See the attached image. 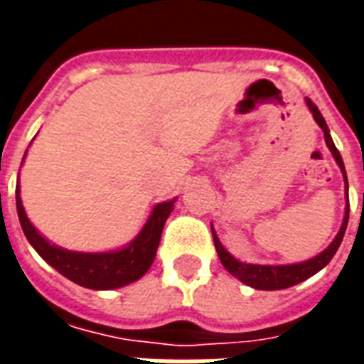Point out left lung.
<instances>
[{
	"mask_svg": "<svg viewBox=\"0 0 364 364\" xmlns=\"http://www.w3.org/2000/svg\"><path fill=\"white\" fill-rule=\"evenodd\" d=\"M306 105H308V109L312 112L314 120L318 122V127L323 130V138H326V144H328L329 151H331V156L336 158L337 166L341 169V173H343L345 179V195H347V200H349V187H347V173H345V166H343V159H341V154L336 148V144L331 140V134H329V128L326 124V120L321 117L320 109L316 107V105L306 97ZM347 222H349V205L345 208V216L343 222H341V228L337 232V236L333 237V242L323 250L321 253H318L316 257L308 261H302V263H292V265H253V263H242V261H237L236 257H232L228 252H226V247L220 244V240L216 236V232L213 228V237H214V245H216V252H218V257H220L222 265L224 269L228 271L230 274H234L236 279L247 284V287H252V289L257 290H281V289H289V287H294L298 282L306 281V279H310L312 274H316L318 271L328 265L331 257L336 255V252L339 250V245H341V240L345 236V230H347Z\"/></svg>",
	"mask_w": 364,
	"mask_h": 364,
	"instance_id": "obj_1",
	"label": "left lung"
}]
</instances>
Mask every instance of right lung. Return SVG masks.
Returning a JSON list of instances; mask_svg holds the SVG:
<instances>
[{
  "label": "right lung",
  "mask_w": 364,
  "mask_h": 364,
  "mask_svg": "<svg viewBox=\"0 0 364 364\" xmlns=\"http://www.w3.org/2000/svg\"><path fill=\"white\" fill-rule=\"evenodd\" d=\"M15 198H17V214H19L21 228L25 232L28 244L35 247V252L48 265L56 269L60 274H64L66 279L80 284V287L93 290L120 289V287H127L130 282L138 281L140 277L148 273V269L151 267L154 257H156V252H158L164 224H166L167 216L171 214L175 205L173 198V200H166V203H159V205L154 206L144 228L124 247L114 250V252L83 253L70 252V250H64L60 245L50 244L31 224L27 213L23 208L19 183L15 189Z\"/></svg>",
  "instance_id": "add662e5"
}]
</instances>
